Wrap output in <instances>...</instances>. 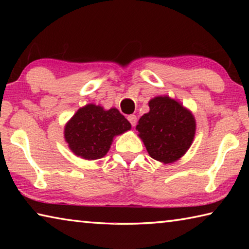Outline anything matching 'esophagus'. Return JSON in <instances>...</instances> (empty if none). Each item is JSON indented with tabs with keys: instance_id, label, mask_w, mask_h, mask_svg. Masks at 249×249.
<instances>
[{
	"instance_id": "esophagus-1",
	"label": "esophagus",
	"mask_w": 249,
	"mask_h": 249,
	"mask_svg": "<svg viewBox=\"0 0 249 249\" xmlns=\"http://www.w3.org/2000/svg\"><path fill=\"white\" fill-rule=\"evenodd\" d=\"M127 120L129 121V123L132 124V126H135V125H136V123H137V116H136V115H134V114H130V115H128Z\"/></svg>"
}]
</instances>
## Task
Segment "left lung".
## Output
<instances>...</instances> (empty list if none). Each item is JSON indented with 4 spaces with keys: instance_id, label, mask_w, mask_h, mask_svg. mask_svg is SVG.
Segmentation results:
<instances>
[{
    "instance_id": "obj_1",
    "label": "left lung",
    "mask_w": 249,
    "mask_h": 249,
    "mask_svg": "<svg viewBox=\"0 0 249 249\" xmlns=\"http://www.w3.org/2000/svg\"><path fill=\"white\" fill-rule=\"evenodd\" d=\"M149 112L138 121L136 130L151 158L162 163L179 160L190 148L196 123L190 109L168 95L149 102Z\"/></svg>"
}]
</instances>
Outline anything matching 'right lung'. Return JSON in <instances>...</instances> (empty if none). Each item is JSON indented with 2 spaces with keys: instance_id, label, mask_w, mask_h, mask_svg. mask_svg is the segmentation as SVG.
Listing matches in <instances>:
<instances>
[{
  "instance_id": "add662e5",
  "label": "right lung",
  "mask_w": 249,
  "mask_h": 249,
  "mask_svg": "<svg viewBox=\"0 0 249 249\" xmlns=\"http://www.w3.org/2000/svg\"><path fill=\"white\" fill-rule=\"evenodd\" d=\"M130 128L129 122L116 107L105 109L89 103L80 107L67 122L64 137L77 157L95 160L104 157L113 140Z\"/></svg>"
}]
</instances>
